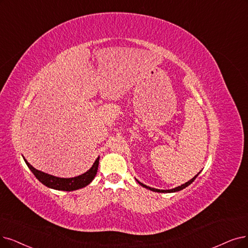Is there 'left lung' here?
<instances>
[{"label":"left lung","instance_id":"8db88e82","mask_svg":"<svg viewBox=\"0 0 248 248\" xmlns=\"http://www.w3.org/2000/svg\"><path fill=\"white\" fill-rule=\"evenodd\" d=\"M201 173V172H200ZM199 173V174H200ZM199 174H196L192 179H190L189 181H187L186 183H184V184H182V185H180V186H178V187H175V188H173V189H168V190H163V189H156V188H153V187H150V186H146L145 184H143V183H141L140 181H138L137 179H136V181L140 183L142 187H144V188H146V189H150V190H152V191H155V192H161V193H172V192H177V191H180V190H182V189H184V188H186L187 186H189L194 180H195V178L199 176Z\"/></svg>","mask_w":248,"mask_h":248}]
</instances>
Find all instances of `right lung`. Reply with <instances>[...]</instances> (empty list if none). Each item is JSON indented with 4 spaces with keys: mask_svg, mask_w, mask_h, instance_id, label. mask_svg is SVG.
<instances>
[{
    "mask_svg": "<svg viewBox=\"0 0 248 248\" xmlns=\"http://www.w3.org/2000/svg\"><path fill=\"white\" fill-rule=\"evenodd\" d=\"M23 158L27 167L31 169V171L37 178V180L39 182H42L44 185H46L48 188H52V189L63 190V191L77 190L90 184L93 180V178L97 173L98 162H100V156H98L95 160V162L93 163V165L92 166L91 169L87 170L85 173L76 177H72V178H61V177H56L39 170H36L35 168H33L25 160V157Z\"/></svg>",
    "mask_w": 248,
    "mask_h": 248,
    "instance_id": "add662e5",
    "label": "right lung"
}]
</instances>
